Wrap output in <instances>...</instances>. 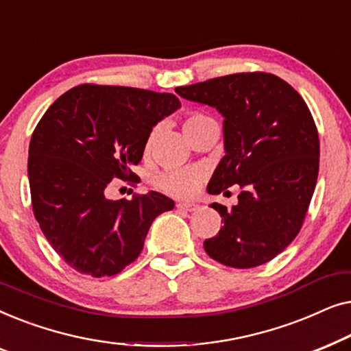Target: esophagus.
I'll use <instances>...</instances> for the list:
<instances>
[{"label": "esophagus", "instance_id": "1", "mask_svg": "<svg viewBox=\"0 0 351 351\" xmlns=\"http://www.w3.org/2000/svg\"><path fill=\"white\" fill-rule=\"evenodd\" d=\"M177 209L179 210H185V213H193V210H196L199 208L198 204L195 203H185V201H180V203H177Z\"/></svg>", "mask_w": 351, "mask_h": 351}]
</instances>
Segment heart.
<instances>
[{
  "label": "heart",
  "mask_w": 351,
  "mask_h": 351,
  "mask_svg": "<svg viewBox=\"0 0 351 351\" xmlns=\"http://www.w3.org/2000/svg\"><path fill=\"white\" fill-rule=\"evenodd\" d=\"M214 121L213 118L201 112H191L186 114L184 121L185 132H189L190 129H195L201 126V124ZM155 131H153L147 138L145 148L150 150L155 141ZM204 179V172L199 167H184V169H169L158 177L156 185L160 186L162 191H166L167 195L177 196V198H190L193 196L199 189V184Z\"/></svg>",
  "instance_id": "obj_1"
}]
</instances>
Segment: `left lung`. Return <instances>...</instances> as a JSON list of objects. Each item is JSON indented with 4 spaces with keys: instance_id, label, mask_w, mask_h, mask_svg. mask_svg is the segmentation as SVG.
Returning <instances> with one entry per match:
<instances>
[{
    "instance_id": "obj_1",
    "label": "left lung",
    "mask_w": 351,
    "mask_h": 351,
    "mask_svg": "<svg viewBox=\"0 0 351 351\" xmlns=\"http://www.w3.org/2000/svg\"><path fill=\"white\" fill-rule=\"evenodd\" d=\"M223 117L225 156L208 191L230 193L232 209L213 203L223 227L204 241L214 261L233 268L270 262L300 232L319 169V138L300 94L271 73L252 71L176 88Z\"/></svg>"
}]
</instances>
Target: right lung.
Listing matches in <instances>:
<instances>
[{
    "mask_svg": "<svg viewBox=\"0 0 351 351\" xmlns=\"http://www.w3.org/2000/svg\"><path fill=\"white\" fill-rule=\"evenodd\" d=\"M180 107L174 94L81 84L43 114L28 148L33 214L54 251L76 271L118 275L142 252L150 225L174 201L150 191L108 199L114 179L136 185L153 126Z\"/></svg>",
    "mask_w": 351,
    "mask_h": 351,
    "instance_id": "add662e5",
    "label": "right lung"
}]
</instances>
